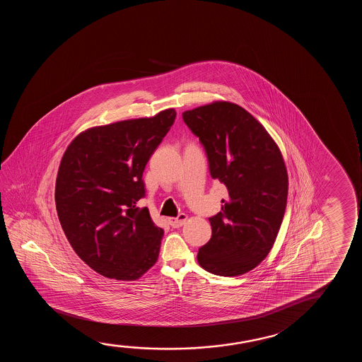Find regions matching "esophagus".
<instances>
[{"label":"esophagus","mask_w":362,"mask_h":362,"mask_svg":"<svg viewBox=\"0 0 362 362\" xmlns=\"http://www.w3.org/2000/svg\"><path fill=\"white\" fill-rule=\"evenodd\" d=\"M187 221H188V215H185V214H180L178 218H170L168 220L169 225L173 228H180Z\"/></svg>","instance_id":"1"}]
</instances>
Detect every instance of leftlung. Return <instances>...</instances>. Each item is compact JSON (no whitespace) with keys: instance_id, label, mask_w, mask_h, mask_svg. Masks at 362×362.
Here are the masks:
<instances>
[{"instance_id":"obj_1","label":"left lung","mask_w":362,"mask_h":362,"mask_svg":"<svg viewBox=\"0 0 362 362\" xmlns=\"http://www.w3.org/2000/svg\"><path fill=\"white\" fill-rule=\"evenodd\" d=\"M183 119L208 154L210 174L228 189L221 211L209 218L213 233L199 248L208 272L235 277L257 267L282 223L288 173L282 152L246 110L230 101L184 111Z\"/></svg>"}]
</instances>
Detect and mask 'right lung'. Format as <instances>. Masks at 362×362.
I'll return each mask as SVG.
<instances>
[{
	"label": "right lung",
	"instance_id": "1",
	"mask_svg": "<svg viewBox=\"0 0 362 362\" xmlns=\"http://www.w3.org/2000/svg\"><path fill=\"white\" fill-rule=\"evenodd\" d=\"M175 110L80 132L63 154L55 182L60 225L95 272L136 281L158 259L163 228L144 197V167L175 119Z\"/></svg>",
	"mask_w": 362,
	"mask_h": 362
}]
</instances>
